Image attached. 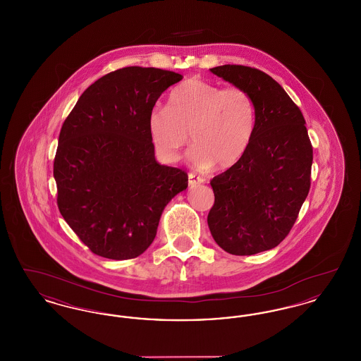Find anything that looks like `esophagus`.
<instances>
[{"label":"esophagus","mask_w":361,"mask_h":361,"mask_svg":"<svg viewBox=\"0 0 361 361\" xmlns=\"http://www.w3.org/2000/svg\"><path fill=\"white\" fill-rule=\"evenodd\" d=\"M204 183V178L200 177V176H196L195 173H189L188 174V184L190 187H195L197 184H202Z\"/></svg>","instance_id":"34e87169"}]
</instances>
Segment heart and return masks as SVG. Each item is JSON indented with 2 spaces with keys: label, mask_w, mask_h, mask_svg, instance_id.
<instances>
[{
  "label": "heart",
  "mask_w": 361,
  "mask_h": 361,
  "mask_svg": "<svg viewBox=\"0 0 361 361\" xmlns=\"http://www.w3.org/2000/svg\"><path fill=\"white\" fill-rule=\"evenodd\" d=\"M149 134L155 152L173 162L189 142L190 159L200 168L235 165L247 150L256 127V105L240 86L222 87L190 78L172 89L166 108L149 114Z\"/></svg>",
  "instance_id": "b5f03b06"
}]
</instances>
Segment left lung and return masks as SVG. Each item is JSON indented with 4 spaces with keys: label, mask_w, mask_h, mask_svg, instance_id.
<instances>
[{
    "label": "left lung",
    "mask_w": 361,
    "mask_h": 361,
    "mask_svg": "<svg viewBox=\"0 0 361 361\" xmlns=\"http://www.w3.org/2000/svg\"><path fill=\"white\" fill-rule=\"evenodd\" d=\"M211 71L245 89L256 105L247 150L209 183L215 203L207 218L224 252L252 256L288 235L309 195L312 146L299 106L271 75L240 65Z\"/></svg>",
    "instance_id": "1"
}]
</instances>
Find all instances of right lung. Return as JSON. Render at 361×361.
Here are the masks:
<instances>
[{
  "label": "right lung",
  "instance_id": "1",
  "mask_svg": "<svg viewBox=\"0 0 361 361\" xmlns=\"http://www.w3.org/2000/svg\"><path fill=\"white\" fill-rule=\"evenodd\" d=\"M183 75L130 66L99 78L63 123L54 159L61 215L92 253L140 256L188 174L155 161L149 114Z\"/></svg>",
  "mask_w": 361,
  "mask_h": 361
}]
</instances>
